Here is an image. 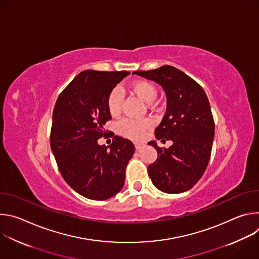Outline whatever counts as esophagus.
I'll return each mask as SVG.
<instances>
[{"mask_svg": "<svg viewBox=\"0 0 259 259\" xmlns=\"http://www.w3.org/2000/svg\"><path fill=\"white\" fill-rule=\"evenodd\" d=\"M134 145H135V149H136V150H140L144 144H143V143H140V142H134Z\"/></svg>", "mask_w": 259, "mask_h": 259, "instance_id": "1", "label": "esophagus"}]
</instances>
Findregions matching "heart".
Listing matches in <instances>:
<instances>
[{"label":"heart","mask_w":259,"mask_h":259,"mask_svg":"<svg viewBox=\"0 0 259 259\" xmlns=\"http://www.w3.org/2000/svg\"><path fill=\"white\" fill-rule=\"evenodd\" d=\"M130 89L134 92L140 99H142L146 103L153 102L157 95L158 89L157 87L150 81L146 80H136L134 81ZM123 96L119 89L115 88L110 91L107 95L106 105L110 115L116 116L121 112ZM151 127V122L149 120H133V119H122L117 124V131L120 135L130 138V139H139L141 138L145 131Z\"/></svg>","instance_id":"b5f03b06"}]
</instances>
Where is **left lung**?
<instances>
[{"label":"left lung","instance_id":"obj_1","mask_svg":"<svg viewBox=\"0 0 259 259\" xmlns=\"http://www.w3.org/2000/svg\"><path fill=\"white\" fill-rule=\"evenodd\" d=\"M133 73L160 84L167 96L166 114L155 134L173 144L165 149L149 142L158 153L147 167L149 175L164 193L187 192L200 180L211 156L215 125L208 97L195 80L171 65Z\"/></svg>","mask_w":259,"mask_h":259}]
</instances>
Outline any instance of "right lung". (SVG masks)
Instances as JSON below:
<instances>
[{
  "label": "right lung",
  "instance_id": "add662e5",
  "mask_svg": "<svg viewBox=\"0 0 259 259\" xmlns=\"http://www.w3.org/2000/svg\"><path fill=\"white\" fill-rule=\"evenodd\" d=\"M129 73L84 70L59 94L53 109L50 145L58 169L72 190L91 200H106L122 190L134 154V144L118 135L108 149L97 143L112 119L107 95Z\"/></svg>",
  "mask_w": 259,
  "mask_h": 259
}]
</instances>
